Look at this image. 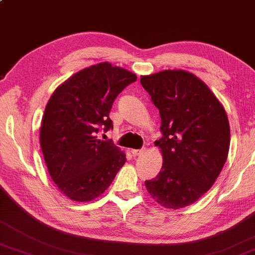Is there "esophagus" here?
Returning <instances> with one entry per match:
<instances>
[{
	"mask_svg": "<svg viewBox=\"0 0 255 255\" xmlns=\"http://www.w3.org/2000/svg\"><path fill=\"white\" fill-rule=\"evenodd\" d=\"M143 151H145V149H131V155H132L133 157L139 156V155L142 154Z\"/></svg>",
	"mask_w": 255,
	"mask_h": 255,
	"instance_id": "1",
	"label": "esophagus"
}]
</instances>
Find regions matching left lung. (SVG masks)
Masks as SVG:
<instances>
[{
    "instance_id": "left-lung-1",
    "label": "left lung",
    "mask_w": 255,
    "mask_h": 255,
    "mask_svg": "<svg viewBox=\"0 0 255 255\" xmlns=\"http://www.w3.org/2000/svg\"><path fill=\"white\" fill-rule=\"evenodd\" d=\"M159 110L163 166L145 180L147 192L167 208L193 204L212 187L228 158L230 126L223 106L202 80L183 70L140 78Z\"/></svg>"
}]
</instances>
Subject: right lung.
<instances>
[{"label":"right lung","instance_id":"obj_1","mask_svg":"<svg viewBox=\"0 0 255 255\" xmlns=\"http://www.w3.org/2000/svg\"><path fill=\"white\" fill-rule=\"evenodd\" d=\"M136 80L133 73L104 62L77 72L51 96L41 124V149L51 178L71 200L101 195L126 161L112 139L98 135L114 128V101Z\"/></svg>","mask_w":255,"mask_h":255}]
</instances>
